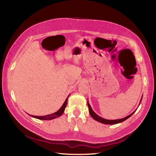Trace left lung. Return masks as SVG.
<instances>
[{"instance_id":"1","label":"left lung","mask_w":156,"mask_h":156,"mask_svg":"<svg viewBox=\"0 0 156 156\" xmlns=\"http://www.w3.org/2000/svg\"><path fill=\"white\" fill-rule=\"evenodd\" d=\"M141 101H142V100H140V102H141ZM87 104H88V110H89L90 115H91V116L93 118V119L94 120H96V121H98V122H101V123L105 124H118V123H120V122H124V120H127V119H128V118H129L135 112V111H134L133 113H131V114L129 115V116H127L124 118V119H118V120H106V119H103L102 117L98 116L97 114H96V113L94 112L93 111V110L92 109V108H91L90 105L88 102Z\"/></svg>"}]
</instances>
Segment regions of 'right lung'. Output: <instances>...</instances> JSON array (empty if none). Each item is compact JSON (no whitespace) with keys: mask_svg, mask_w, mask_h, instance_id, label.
<instances>
[{"mask_svg":"<svg viewBox=\"0 0 156 156\" xmlns=\"http://www.w3.org/2000/svg\"><path fill=\"white\" fill-rule=\"evenodd\" d=\"M67 102H68V98H66V100L65 102L64 103V104L62 105V107H61L60 109L58 111H56V112L53 113V114L46 115V116H34V115H30V116H32L34 118H36V119H40V120H51V119H56V118L59 117L63 114V112L65 110V108H66V107Z\"/></svg>","mask_w":156,"mask_h":156,"instance_id":"right-lung-1","label":"right lung"}]
</instances>
